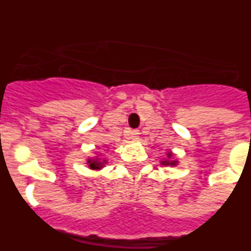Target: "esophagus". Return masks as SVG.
<instances>
[{
  "label": "esophagus",
  "mask_w": 251,
  "mask_h": 251,
  "mask_svg": "<svg viewBox=\"0 0 251 251\" xmlns=\"http://www.w3.org/2000/svg\"><path fill=\"white\" fill-rule=\"evenodd\" d=\"M139 136V130L138 129H128L126 132V137L130 139H138Z\"/></svg>",
  "instance_id": "1"
}]
</instances>
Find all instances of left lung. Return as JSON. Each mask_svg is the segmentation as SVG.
Listing matches in <instances>:
<instances>
[{
  "instance_id": "1",
  "label": "left lung",
  "mask_w": 251,
  "mask_h": 251,
  "mask_svg": "<svg viewBox=\"0 0 251 251\" xmlns=\"http://www.w3.org/2000/svg\"><path fill=\"white\" fill-rule=\"evenodd\" d=\"M167 156L168 157H171V156H172V154H171V153H168V154H167ZM162 163H163V165H171V166H175V165H176V161H163V162H162Z\"/></svg>"
}]
</instances>
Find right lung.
Wrapping results in <instances>:
<instances>
[{"mask_svg": "<svg viewBox=\"0 0 251 251\" xmlns=\"http://www.w3.org/2000/svg\"><path fill=\"white\" fill-rule=\"evenodd\" d=\"M88 163H89V167L90 168H100L103 167V165L105 163V161L100 162L99 159H93V161H88Z\"/></svg>", "mask_w": 251, "mask_h": 251, "instance_id": "right-lung-1", "label": "right lung"}]
</instances>
